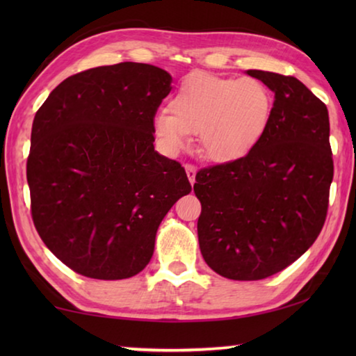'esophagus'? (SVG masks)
<instances>
[{
    "instance_id": "obj_1",
    "label": "esophagus",
    "mask_w": 356,
    "mask_h": 356,
    "mask_svg": "<svg viewBox=\"0 0 356 356\" xmlns=\"http://www.w3.org/2000/svg\"><path fill=\"white\" fill-rule=\"evenodd\" d=\"M185 171H186V176H188L190 184H195V177H196V168L193 166V165H190V163H186V165H185Z\"/></svg>"
}]
</instances>
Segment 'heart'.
I'll use <instances>...</instances> for the list:
<instances>
[{"mask_svg":"<svg viewBox=\"0 0 356 356\" xmlns=\"http://www.w3.org/2000/svg\"><path fill=\"white\" fill-rule=\"evenodd\" d=\"M270 91L254 78L190 74L170 102V113L154 118V131L168 152L176 155L200 136V150L213 161L245 155L261 140L272 116Z\"/></svg>","mask_w":356,"mask_h":356,"instance_id":"heart-1","label":"heart"}]
</instances>
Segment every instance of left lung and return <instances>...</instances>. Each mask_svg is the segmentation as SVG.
<instances>
[{"mask_svg":"<svg viewBox=\"0 0 356 356\" xmlns=\"http://www.w3.org/2000/svg\"><path fill=\"white\" fill-rule=\"evenodd\" d=\"M275 92L270 122L245 156L202 168L197 238L204 261L236 281L268 278L321 234L333 180L327 105L295 76L248 70Z\"/></svg>","mask_w":356,"mask_h":356,"instance_id":"8db88e82","label":"left lung"}]
</instances>
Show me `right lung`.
I'll return each instance as SVG.
<instances>
[{
  "instance_id": "obj_1",
  "label": "right lung",
  "mask_w": 356,
  "mask_h": 356,
  "mask_svg": "<svg viewBox=\"0 0 356 356\" xmlns=\"http://www.w3.org/2000/svg\"><path fill=\"white\" fill-rule=\"evenodd\" d=\"M166 70L119 63L58 84L33 120L26 179L42 242L94 280L135 276L191 185L182 165L154 150V118L171 91Z\"/></svg>"
}]
</instances>
